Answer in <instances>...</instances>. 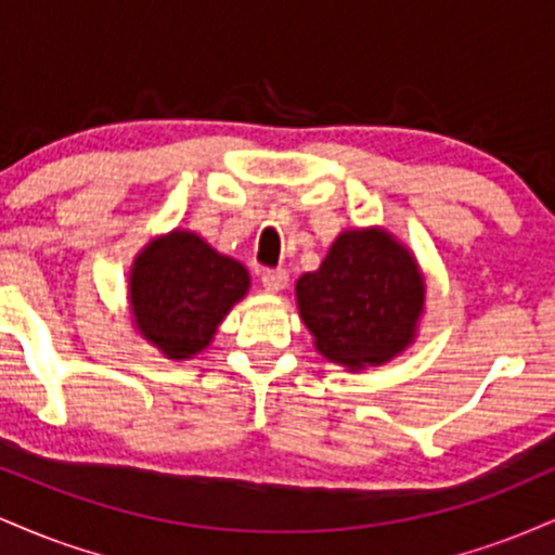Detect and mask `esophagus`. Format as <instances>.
<instances>
[{"mask_svg": "<svg viewBox=\"0 0 555 555\" xmlns=\"http://www.w3.org/2000/svg\"><path fill=\"white\" fill-rule=\"evenodd\" d=\"M260 284H263V289L271 292V295H279V292H284L286 284H289V273L284 269H269L260 273Z\"/></svg>", "mask_w": 555, "mask_h": 555, "instance_id": "34e87169", "label": "esophagus"}]
</instances>
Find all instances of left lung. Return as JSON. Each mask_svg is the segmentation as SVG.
I'll list each match as a JSON object with an SVG mask.
<instances>
[{"label": "left lung", "instance_id": "1", "mask_svg": "<svg viewBox=\"0 0 555 555\" xmlns=\"http://www.w3.org/2000/svg\"><path fill=\"white\" fill-rule=\"evenodd\" d=\"M425 273L386 227L344 229L318 271L297 279L302 323L321 358L358 373L399 358L425 315Z\"/></svg>", "mask_w": 555, "mask_h": 555}]
</instances>
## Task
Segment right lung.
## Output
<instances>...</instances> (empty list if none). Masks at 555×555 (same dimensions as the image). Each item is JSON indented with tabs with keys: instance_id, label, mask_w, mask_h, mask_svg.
<instances>
[{
	"instance_id": "obj_1",
	"label": "right lung",
	"mask_w": 555,
	"mask_h": 555,
	"mask_svg": "<svg viewBox=\"0 0 555 555\" xmlns=\"http://www.w3.org/2000/svg\"><path fill=\"white\" fill-rule=\"evenodd\" d=\"M250 289V273L190 229L156 234L130 266L132 328L167 360L211 347L229 310Z\"/></svg>"
}]
</instances>
